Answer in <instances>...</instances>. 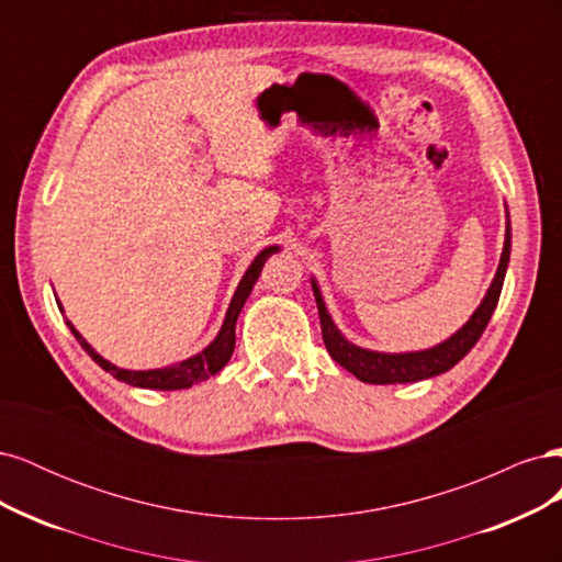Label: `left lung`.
Here are the masks:
<instances>
[{"label":"left lung","mask_w":562,"mask_h":562,"mask_svg":"<svg viewBox=\"0 0 562 562\" xmlns=\"http://www.w3.org/2000/svg\"><path fill=\"white\" fill-rule=\"evenodd\" d=\"M508 258H512V220H508V209H506V234H504L499 267L479 307H475V312L469 316L464 326L457 333H452L448 339H443V342H438L436 347H429V349L401 351V353L363 349L359 345H353L351 339H347L342 330L335 326L333 316L328 314L326 302H323L321 288L312 277V291L318 307L323 342H326L328 353L339 366L349 370L356 380L368 382V384H407V382L436 378L440 372H448L473 349V345L479 342L485 326L490 323L492 312H495L499 302V293H502L504 277L508 269Z\"/></svg>","instance_id":"obj_1"}]
</instances>
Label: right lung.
Listing matches in <instances>:
<instances>
[{"mask_svg": "<svg viewBox=\"0 0 562 562\" xmlns=\"http://www.w3.org/2000/svg\"><path fill=\"white\" fill-rule=\"evenodd\" d=\"M279 250H281L279 246H269L262 252H258V258L250 262V267L246 269V274L241 277L239 285H236L234 297L229 302L225 321H223V328H220V333L215 335L213 342L206 349H201L199 353L190 356V359H184L180 363H171V366H164V368H151V370L119 368V366L110 363L108 359H103V356H100L87 342V339H83V335L72 326L70 318H65V323H67V328L72 330V335L77 337V342L83 347V351H87L100 368H103L105 372H110V375L116 378L119 382H126L131 386H140V389H159V391L190 389L192 384H199L203 380L217 375V372L223 370L227 366V361L232 359L234 345H236V333H234L236 330V318H239L244 304H246V300H248V295L252 291V285L258 283L265 262L271 258V255L279 252ZM56 302H58V307L63 312L60 300H56Z\"/></svg>", "mask_w": 562, "mask_h": 562, "instance_id": "obj_1", "label": "right lung"}]
</instances>
